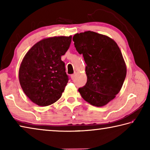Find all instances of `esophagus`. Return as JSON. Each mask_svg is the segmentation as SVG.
<instances>
[{
  "label": "esophagus",
  "instance_id": "34e87169",
  "mask_svg": "<svg viewBox=\"0 0 150 150\" xmlns=\"http://www.w3.org/2000/svg\"><path fill=\"white\" fill-rule=\"evenodd\" d=\"M75 77V74H73V75H71V79H72V80L74 79Z\"/></svg>",
  "mask_w": 150,
  "mask_h": 150
}]
</instances>
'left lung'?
<instances>
[{"label":"left lung","mask_w":150,"mask_h":150,"mask_svg":"<svg viewBox=\"0 0 150 150\" xmlns=\"http://www.w3.org/2000/svg\"><path fill=\"white\" fill-rule=\"evenodd\" d=\"M74 45L86 63V85L79 88L82 98L100 107L120 92L126 75V65L118 45L106 35L92 31L77 33Z\"/></svg>","instance_id":"1"}]
</instances>
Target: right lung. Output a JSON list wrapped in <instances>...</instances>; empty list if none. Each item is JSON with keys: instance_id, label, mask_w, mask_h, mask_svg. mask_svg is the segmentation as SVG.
I'll list each match as a JSON object with an SVG mask.
<instances>
[{"instance_id": "right-lung-1", "label": "right lung", "mask_w": 150, "mask_h": 150, "mask_svg": "<svg viewBox=\"0 0 150 150\" xmlns=\"http://www.w3.org/2000/svg\"><path fill=\"white\" fill-rule=\"evenodd\" d=\"M71 38L42 39L24 55L19 68V82L25 95L35 105L49 106L62 96L68 76L61 57L69 49Z\"/></svg>"}]
</instances>
